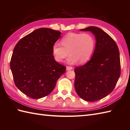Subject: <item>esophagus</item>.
<instances>
[{
    "label": "esophagus",
    "instance_id": "34e87169",
    "mask_svg": "<svg viewBox=\"0 0 130 130\" xmlns=\"http://www.w3.org/2000/svg\"><path fill=\"white\" fill-rule=\"evenodd\" d=\"M72 69H73V67H69V66H67V70H70Z\"/></svg>",
    "mask_w": 130,
    "mask_h": 130
}]
</instances>
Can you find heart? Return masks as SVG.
Wrapping results in <instances>:
<instances>
[{
  "label": "heart",
  "instance_id": "heart-1",
  "mask_svg": "<svg viewBox=\"0 0 130 130\" xmlns=\"http://www.w3.org/2000/svg\"><path fill=\"white\" fill-rule=\"evenodd\" d=\"M61 44L55 43L52 47L54 58L61 62L70 56L68 62H77L82 64L88 61L93 55L95 47V39L89 33L70 32L61 39Z\"/></svg>",
  "mask_w": 130,
  "mask_h": 130
}]
</instances>
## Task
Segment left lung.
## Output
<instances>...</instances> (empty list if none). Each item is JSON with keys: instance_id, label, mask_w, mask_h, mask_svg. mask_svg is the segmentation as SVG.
<instances>
[{"instance_id": "8db88e82", "label": "left lung", "mask_w": 130, "mask_h": 130, "mask_svg": "<svg viewBox=\"0 0 130 130\" xmlns=\"http://www.w3.org/2000/svg\"><path fill=\"white\" fill-rule=\"evenodd\" d=\"M96 44L91 58L86 64L75 68L74 88L80 98L95 102L111 93L121 75V61L116 42L101 28L89 27Z\"/></svg>"}]
</instances>
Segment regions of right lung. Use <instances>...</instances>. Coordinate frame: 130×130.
I'll use <instances>...</instances> for the list:
<instances>
[{"instance_id":"add662e5","label":"right lung","mask_w":130,"mask_h":130,"mask_svg":"<svg viewBox=\"0 0 130 130\" xmlns=\"http://www.w3.org/2000/svg\"><path fill=\"white\" fill-rule=\"evenodd\" d=\"M61 33L47 28L34 30L13 49L10 68L16 86L26 95L39 99L49 95L66 67L56 62L53 44Z\"/></svg>"}]
</instances>
